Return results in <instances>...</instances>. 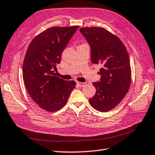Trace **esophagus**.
Masks as SVG:
<instances>
[{
    "label": "esophagus",
    "mask_w": 155,
    "mask_h": 155,
    "mask_svg": "<svg viewBox=\"0 0 155 155\" xmlns=\"http://www.w3.org/2000/svg\"><path fill=\"white\" fill-rule=\"evenodd\" d=\"M77 84L81 87H83L86 85L85 82H77Z\"/></svg>",
    "instance_id": "obj_1"
}]
</instances>
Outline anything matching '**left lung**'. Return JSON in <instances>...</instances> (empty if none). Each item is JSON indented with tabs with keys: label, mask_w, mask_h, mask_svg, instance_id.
Masks as SVG:
<instances>
[{
	"label": "left lung",
	"mask_w": 155,
	"mask_h": 155,
	"mask_svg": "<svg viewBox=\"0 0 155 155\" xmlns=\"http://www.w3.org/2000/svg\"><path fill=\"white\" fill-rule=\"evenodd\" d=\"M80 32L90 46L91 61L101 67L100 80L92 83L96 92L89 99L90 104L99 111H109L120 104L130 88L128 51L118 37L101 27H83Z\"/></svg>",
	"instance_id": "obj_1"
}]
</instances>
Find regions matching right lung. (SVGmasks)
Segmentation results:
<instances>
[{"label":"right lung","mask_w":155,"mask_h":155,"mask_svg":"<svg viewBox=\"0 0 155 155\" xmlns=\"http://www.w3.org/2000/svg\"><path fill=\"white\" fill-rule=\"evenodd\" d=\"M78 27H51L35 37L27 48L23 64V81L33 101L48 112L61 109L76 84L74 81L55 76L54 70Z\"/></svg>","instance_id":"1"}]
</instances>
